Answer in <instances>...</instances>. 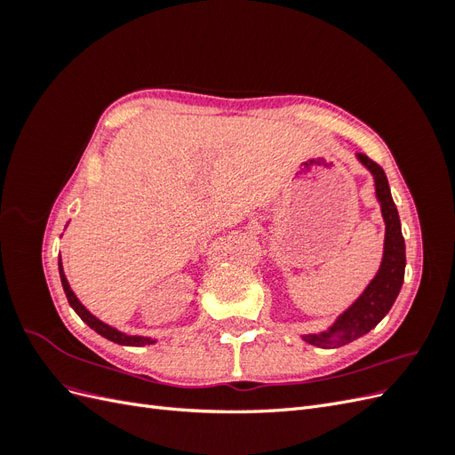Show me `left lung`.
<instances>
[{
    "label": "left lung",
    "mask_w": 455,
    "mask_h": 455,
    "mask_svg": "<svg viewBox=\"0 0 455 455\" xmlns=\"http://www.w3.org/2000/svg\"><path fill=\"white\" fill-rule=\"evenodd\" d=\"M356 159L374 176L376 199L385 222L383 258L378 273L364 288V292L338 316L332 326H328V330L319 334L301 336L304 341L316 347H339L368 334L389 313L404 283L406 244L401 229V218H398L396 204L391 197L387 176H385L378 163L368 159L364 154H356Z\"/></svg>",
    "instance_id": "left-lung-1"
}]
</instances>
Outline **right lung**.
<instances>
[{"mask_svg":"<svg viewBox=\"0 0 455 455\" xmlns=\"http://www.w3.org/2000/svg\"><path fill=\"white\" fill-rule=\"evenodd\" d=\"M59 273H60V281H62V288L66 292V298H68V304L72 306V309L81 316V321L87 323L94 332H99L100 336H104L106 339L114 341V343H119V346H132V347H144V346H151V343H156L154 338H146V336H131V334H125L121 332V330L114 328L106 324L104 321L96 319V316L81 304V301L77 299V296L74 294V291L70 288V283H68L66 275H64V267H62V259H59Z\"/></svg>","mask_w":455,"mask_h":455,"instance_id":"right-lung-1","label":"right lung"}]
</instances>
